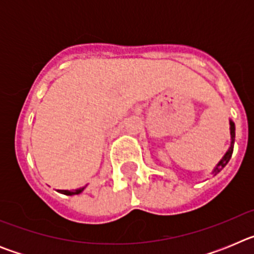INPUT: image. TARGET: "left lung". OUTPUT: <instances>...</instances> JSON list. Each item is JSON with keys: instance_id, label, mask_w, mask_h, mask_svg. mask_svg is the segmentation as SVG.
<instances>
[{"instance_id": "obj_1", "label": "left lung", "mask_w": 254, "mask_h": 254, "mask_svg": "<svg viewBox=\"0 0 254 254\" xmlns=\"http://www.w3.org/2000/svg\"><path fill=\"white\" fill-rule=\"evenodd\" d=\"M230 140H232L230 141V147H229L228 151L225 152V155L223 156V159H221V160L217 163V165L215 167V169L212 170V174H214V176H216L217 173H219L220 170L225 167L226 164L229 163V160H230V158H232L233 149H234V140H235V125L232 120H230Z\"/></svg>"}]
</instances>
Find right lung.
Masks as SVG:
<instances>
[{"mask_svg": "<svg viewBox=\"0 0 254 254\" xmlns=\"http://www.w3.org/2000/svg\"><path fill=\"white\" fill-rule=\"evenodd\" d=\"M85 190V187L81 188H77V190H58V192L62 194H66V196H73V194H78L81 193L82 190Z\"/></svg>", "mask_w": 254, "mask_h": 254, "instance_id": "obj_1", "label": "right lung"}]
</instances>
